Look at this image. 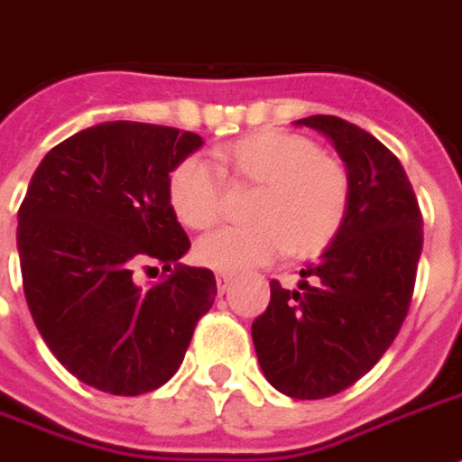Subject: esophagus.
I'll return each mask as SVG.
<instances>
[{
    "mask_svg": "<svg viewBox=\"0 0 462 462\" xmlns=\"http://www.w3.org/2000/svg\"><path fill=\"white\" fill-rule=\"evenodd\" d=\"M232 282L230 273H217V287H220V292H225Z\"/></svg>",
    "mask_w": 462,
    "mask_h": 462,
    "instance_id": "1",
    "label": "esophagus"
}]
</instances>
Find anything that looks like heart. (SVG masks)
I'll return each mask as SVG.
<instances>
[{
  "label": "heart",
  "instance_id": "obj_1",
  "mask_svg": "<svg viewBox=\"0 0 462 462\" xmlns=\"http://www.w3.org/2000/svg\"><path fill=\"white\" fill-rule=\"evenodd\" d=\"M222 175L254 185L247 217L254 222L209 235L195 257L220 273H242L287 250L320 254L350 212V175L305 134L260 130L215 152ZM199 157H185L167 177V202L189 230H212L222 217V180Z\"/></svg>",
  "mask_w": 462,
  "mask_h": 462
}]
</instances>
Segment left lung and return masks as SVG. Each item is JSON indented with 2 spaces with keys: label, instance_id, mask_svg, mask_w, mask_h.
I'll return each mask as SVG.
<instances>
[{
  "label": "left lung",
  "instance_id": "1",
  "mask_svg": "<svg viewBox=\"0 0 462 462\" xmlns=\"http://www.w3.org/2000/svg\"><path fill=\"white\" fill-rule=\"evenodd\" d=\"M332 140L350 175V212L298 290L270 282L253 343L270 385L290 398L343 393L385 355L411 310L422 215L402 164L383 142L332 115L298 119Z\"/></svg>",
  "mask_w": 462,
  "mask_h": 462
}]
</instances>
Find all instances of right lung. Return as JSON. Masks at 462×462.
<instances>
[{
  "mask_svg": "<svg viewBox=\"0 0 462 462\" xmlns=\"http://www.w3.org/2000/svg\"><path fill=\"white\" fill-rule=\"evenodd\" d=\"M202 147L195 132L102 122L51 147L19 208L17 247L32 320L77 380L142 395L175 375L217 282L180 257L189 237L167 177ZM163 275L147 288L137 269Z\"/></svg>",
  "mask_w": 462,
  "mask_h": 462,
  "instance_id": "right-lung-1",
  "label": "right lung"
}]
</instances>
